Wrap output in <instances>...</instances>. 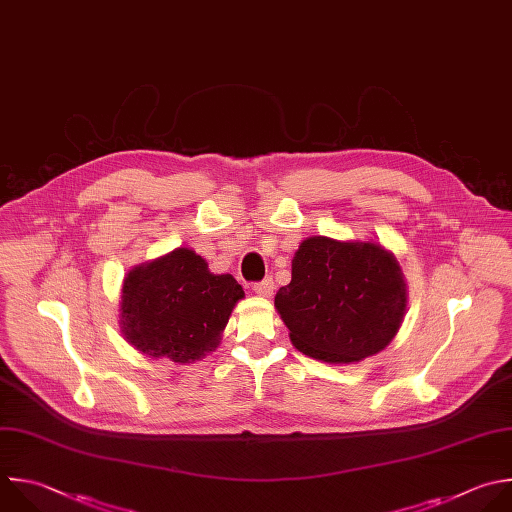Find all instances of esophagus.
<instances>
[{"mask_svg": "<svg viewBox=\"0 0 512 512\" xmlns=\"http://www.w3.org/2000/svg\"><path fill=\"white\" fill-rule=\"evenodd\" d=\"M253 291H255L257 295H261V297H269V295L273 293V279L267 277V279L255 283V285H253Z\"/></svg>", "mask_w": 512, "mask_h": 512, "instance_id": "34e87169", "label": "esophagus"}]
</instances>
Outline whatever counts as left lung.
I'll use <instances>...</instances> for the list:
<instances>
[{"mask_svg": "<svg viewBox=\"0 0 512 512\" xmlns=\"http://www.w3.org/2000/svg\"><path fill=\"white\" fill-rule=\"evenodd\" d=\"M275 307L301 354L350 364L392 342L406 311V283L394 255L376 243L309 237Z\"/></svg>", "mask_w": 512, "mask_h": 512, "instance_id": "1", "label": "left lung"}]
</instances>
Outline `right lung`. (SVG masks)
Here are the masks:
<instances>
[{"mask_svg":"<svg viewBox=\"0 0 512 512\" xmlns=\"http://www.w3.org/2000/svg\"><path fill=\"white\" fill-rule=\"evenodd\" d=\"M243 287L233 275H213L201 255L177 249L134 267L122 287V331L150 358L191 364L219 346Z\"/></svg>","mask_w":512,"mask_h":512,"instance_id":"obj_1","label":"right lung"}]
</instances>
